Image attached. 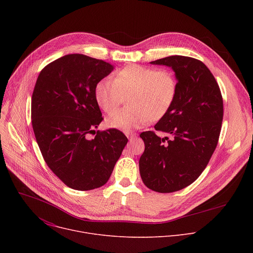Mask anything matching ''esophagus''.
Segmentation results:
<instances>
[{
  "label": "esophagus",
  "instance_id": "1",
  "mask_svg": "<svg viewBox=\"0 0 253 253\" xmlns=\"http://www.w3.org/2000/svg\"><path fill=\"white\" fill-rule=\"evenodd\" d=\"M125 134H126V136L128 137V139H129L130 141H132L133 139H135V138L137 137V134H136V133H132V132H125Z\"/></svg>",
  "mask_w": 253,
  "mask_h": 253
}]
</instances>
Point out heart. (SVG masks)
<instances>
[{"label":"heart","instance_id":"heart-1","mask_svg":"<svg viewBox=\"0 0 253 253\" xmlns=\"http://www.w3.org/2000/svg\"><path fill=\"white\" fill-rule=\"evenodd\" d=\"M177 93V81L168 70L129 65L113 76L101 80L95 88V98L101 109L111 114L128 96L129 107L108 117V127L129 131L159 120L172 107Z\"/></svg>","mask_w":253,"mask_h":253}]
</instances>
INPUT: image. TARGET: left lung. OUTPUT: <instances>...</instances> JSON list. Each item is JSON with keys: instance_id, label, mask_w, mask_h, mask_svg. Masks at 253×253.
<instances>
[{"instance_id": "8db88e82", "label": "left lung", "mask_w": 253, "mask_h": 253, "mask_svg": "<svg viewBox=\"0 0 253 253\" xmlns=\"http://www.w3.org/2000/svg\"><path fill=\"white\" fill-rule=\"evenodd\" d=\"M171 67L177 93L170 110L155 125L167 133L142 132L145 150L139 160L143 183L170 193L181 190L200 176L217 146L223 119V100L214 76L199 60L169 56L150 62Z\"/></svg>"}]
</instances>
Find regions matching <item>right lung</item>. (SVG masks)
<instances>
[{"label": "right lung", "mask_w": 253, "mask_h": 253, "mask_svg": "<svg viewBox=\"0 0 253 253\" xmlns=\"http://www.w3.org/2000/svg\"><path fill=\"white\" fill-rule=\"evenodd\" d=\"M113 69L103 60L70 54L48 64L36 82L31 103L36 140L49 168L72 189L103 186L128 142L117 129L95 132L103 120L95 88Z\"/></svg>", "instance_id": "right-lung-1"}]
</instances>
